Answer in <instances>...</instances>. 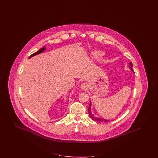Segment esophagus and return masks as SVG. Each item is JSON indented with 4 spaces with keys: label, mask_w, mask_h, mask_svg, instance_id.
<instances>
[{
    "label": "esophagus",
    "mask_w": 158,
    "mask_h": 158,
    "mask_svg": "<svg viewBox=\"0 0 158 158\" xmlns=\"http://www.w3.org/2000/svg\"><path fill=\"white\" fill-rule=\"evenodd\" d=\"M81 88L83 90H85L86 88H87V85L85 83H82L81 85Z\"/></svg>",
    "instance_id": "34e87169"
}]
</instances>
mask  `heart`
Returning a JSON list of instances; mask_svg holds the SVG:
<instances>
[{
	"mask_svg": "<svg viewBox=\"0 0 158 158\" xmlns=\"http://www.w3.org/2000/svg\"><path fill=\"white\" fill-rule=\"evenodd\" d=\"M92 56L94 58H98L103 55V53L100 50H95L92 53Z\"/></svg>",
	"mask_w": 158,
	"mask_h": 158,
	"instance_id": "obj_1",
	"label": "heart"
}]
</instances>
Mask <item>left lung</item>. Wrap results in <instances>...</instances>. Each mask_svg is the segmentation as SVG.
I'll list each match as a JSON object with an SVG mask.
<instances>
[{"instance_id":"obj_1","label":"left lung","mask_w":158,"mask_h":158,"mask_svg":"<svg viewBox=\"0 0 158 158\" xmlns=\"http://www.w3.org/2000/svg\"><path fill=\"white\" fill-rule=\"evenodd\" d=\"M130 65V69H131V71H132L133 72V64L132 63L130 62L129 64ZM91 101H90V106H89V108H88V112H89V114L90 117L91 118V119L93 120H95L97 122H108V121H110V120L105 119H103V118H98V117H96L94 115H93L92 113H91Z\"/></svg>"}]
</instances>
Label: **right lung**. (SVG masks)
Wrapping results in <instances>:
<instances>
[{
    "label": "right lung",
    "mask_w": 158,
    "mask_h": 158,
    "mask_svg": "<svg viewBox=\"0 0 158 158\" xmlns=\"http://www.w3.org/2000/svg\"><path fill=\"white\" fill-rule=\"evenodd\" d=\"M45 50H46V48H45V47H43V48H40L39 50H38V51L37 52H36V53L32 54V55H31V56H30V57H29V58L32 57H34V56H36V55H38V54H40V53H42V52H44Z\"/></svg>",
    "instance_id": "obj_1"
}]
</instances>
